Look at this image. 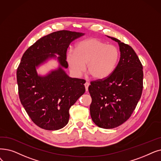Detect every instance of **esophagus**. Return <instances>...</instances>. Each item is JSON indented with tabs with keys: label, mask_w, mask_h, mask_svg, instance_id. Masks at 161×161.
Segmentation results:
<instances>
[{
	"label": "esophagus",
	"mask_w": 161,
	"mask_h": 161,
	"mask_svg": "<svg viewBox=\"0 0 161 161\" xmlns=\"http://www.w3.org/2000/svg\"><path fill=\"white\" fill-rule=\"evenodd\" d=\"M84 86H85V87H86V92H87V91H88V87H89V83L87 81H86V83L84 84Z\"/></svg>",
	"instance_id": "34e87169"
}]
</instances>
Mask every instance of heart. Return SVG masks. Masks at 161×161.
Returning <instances> with one entry per match:
<instances>
[{
  "label": "heart",
  "mask_w": 161,
  "mask_h": 161,
  "mask_svg": "<svg viewBox=\"0 0 161 161\" xmlns=\"http://www.w3.org/2000/svg\"><path fill=\"white\" fill-rule=\"evenodd\" d=\"M119 58L116 47L107 45L97 38H88L77 44L75 50H69L66 60L72 72L80 76L86 69L93 78L103 79L108 77Z\"/></svg>",
  "instance_id": "heart-1"
}]
</instances>
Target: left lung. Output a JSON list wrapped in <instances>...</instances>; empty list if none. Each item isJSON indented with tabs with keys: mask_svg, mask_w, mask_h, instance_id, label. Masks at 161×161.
Masks as SVG:
<instances>
[{
	"mask_svg": "<svg viewBox=\"0 0 161 161\" xmlns=\"http://www.w3.org/2000/svg\"><path fill=\"white\" fill-rule=\"evenodd\" d=\"M120 58L106 78L91 82L88 87L92 99L90 114L93 122L104 129L119 126L131 116L142 96L143 66L134 50L114 37Z\"/></svg>",
	"mask_w": 161,
	"mask_h": 161,
	"instance_id": "8db88e82",
	"label": "left lung"
}]
</instances>
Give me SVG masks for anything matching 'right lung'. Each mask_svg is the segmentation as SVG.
I'll return each instance as SVG.
<instances>
[{
  "label": "right lung",
  "instance_id": "obj_1",
  "mask_svg": "<svg viewBox=\"0 0 161 161\" xmlns=\"http://www.w3.org/2000/svg\"><path fill=\"white\" fill-rule=\"evenodd\" d=\"M84 34L53 32L37 40L22 56L16 74L19 99L31 120L41 128H64L69 121V108L86 92L84 80L70 78L64 70L68 67L69 44ZM52 58L58 60V68L45 76L39 75L36 68Z\"/></svg>",
  "mask_w": 161,
  "mask_h": 161
}]
</instances>
